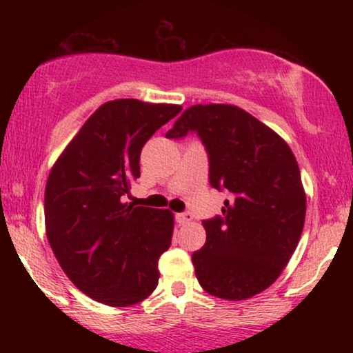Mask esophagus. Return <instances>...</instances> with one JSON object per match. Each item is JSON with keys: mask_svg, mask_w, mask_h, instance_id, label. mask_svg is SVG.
Returning a JSON list of instances; mask_svg holds the SVG:
<instances>
[{"mask_svg": "<svg viewBox=\"0 0 353 353\" xmlns=\"http://www.w3.org/2000/svg\"><path fill=\"white\" fill-rule=\"evenodd\" d=\"M176 221L179 222V224H189V222L192 221V214H190V212L176 214Z\"/></svg>", "mask_w": 353, "mask_h": 353, "instance_id": "1", "label": "esophagus"}]
</instances>
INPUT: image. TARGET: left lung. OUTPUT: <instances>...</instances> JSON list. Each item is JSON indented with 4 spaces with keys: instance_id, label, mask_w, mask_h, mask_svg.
Segmentation results:
<instances>
[{
    "instance_id": "left-lung-1",
    "label": "left lung",
    "mask_w": 353,
    "mask_h": 353,
    "mask_svg": "<svg viewBox=\"0 0 353 353\" xmlns=\"http://www.w3.org/2000/svg\"><path fill=\"white\" fill-rule=\"evenodd\" d=\"M196 131L209 154V179L228 189L222 217L204 221L205 244L192 254L205 292L245 301L277 281L292 257L307 199L289 144L269 125L232 104H196L165 132Z\"/></svg>"
}]
</instances>
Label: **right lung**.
<instances>
[{
  "mask_svg": "<svg viewBox=\"0 0 353 353\" xmlns=\"http://www.w3.org/2000/svg\"><path fill=\"white\" fill-rule=\"evenodd\" d=\"M179 104L114 99L101 104L52 165L44 224L61 269L88 297L111 307L143 302L159 281L174 214L123 202L141 176L139 157Z\"/></svg>",
  "mask_w": 353,
  "mask_h": 353,
  "instance_id": "add662e5",
  "label": "right lung"
}]
</instances>
